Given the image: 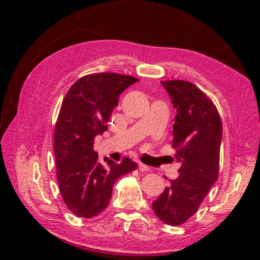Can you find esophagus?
<instances>
[{"mask_svg":"<svg viewBox=\"0 0 260 260\" xmlns=\"http://www.w3.org/2000/svg\"><path fill=\"white\" fill-rule=\"evenodd\" d=\"M139 170L142 171V172H147V171H149V166L142 164V162H139Z\"/></svg>","mask_w":260,"mask_h":260,"instance_id":"1","label":"esophagus"}]
</instances>
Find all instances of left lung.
<instances>
[{
	"mask_svg": "<svg viewBox=\"0 0 260 260\" xmlns=\"http://www.w3.org/2000/svg\"><path fill=\"white\" fill-rule=\"evenodd\" d=\"M161 85L177 109L172 147L181 166L152 209L166 225L179 226L199 210L217 181L222 122L212 100L193 83L166 80Z\"/></svg>",
	"mask_w": 260,
	"mask_h": 260,
	"instance_id": "obj_1",
	"label": "left lung"
}]
</instances>
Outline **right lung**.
<instances>
[{
    "label": "right lung",
    "mask_w": 260,
    "mask_h": 260,
    "mask_svg": "<svg viewBox=\"0 0 260 260\" xmlns=\"http://www.w3.org/2000/svg\"><path fill=\"white\" fill-rule=\"evenodd\" d=\"M136 81L113 72L88 74L73 83L61 102L54 133L56 175L61 199L77 217L89 219L104 211L114 182L136 170L127 157L120 164L101 165L94 150L95 136L108 129L119 95Z\"/></svg>",
    "instance_id": "1"
}]
</instances>
